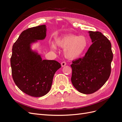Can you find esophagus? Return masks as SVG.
Listing matches in <instances>:
<instances>
[{
  "mask_svg": "<svg viewBox=\"0 0 122 122\" xmlns=\"http://www.w3.org/2000/svg\"><path fill=\"white\" fill-rule=\"evenodd\" d=\"M66 65H67V63L65 61H62L61 63V67H64Z\"/></svg>",
  "mask_w": 122,
  "mask_h": 122,
  "instance_id": "obj_1",
  "label": "esophagus"
}]
</instances>
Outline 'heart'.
<instances>
[{"instance_id":"1","label":"heart","mask_w":122,"mask_h":122,"mask_svg":"<svg viewBox=\"0 0 122 122\" xmlns=\"http://www.w3.org/2000/svg\"><path fill=\"white\" fill-rule=\"evenodd\" d=\"M55 45L57 47L65 48L64 53L65 56L70 60L79 57L86 50L88 46V40L84 36L75 35H67L55 40ZM51 48L56 49L53 44Z\"/></svg>"}]
</instances>
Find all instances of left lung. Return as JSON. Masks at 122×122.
I'll return each mask as SVG.
<instances>
[{"label": "left lung", "mask_w": 122, "mask_h": 122, "mask_svg": "<svg viewBox=\"0 0 122 122\" xmlns=\"http://www.w3.org/2000/svg\"><path fill=\"white\" fill-rule=\"evenodd\" d=\"M93 44L84 56L74 61L71 81L81 93L91 94L99 90L109 78L113 58L112 45L101 32L89 31Z\"/></svg>", "instance_id": "left-lung-1"}]
</instances>
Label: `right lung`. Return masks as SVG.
I'll return each mask as SVG.
<instances>
[{
	"label": "right lung",
	"mask_w": 122,
	"mask_h": 122,
	"mask_svg": "<svg viewBox=\"0 0 122 122\" xmlns=\"http://www.w3.org/2000/svg\"><path fill=\"white\" fill-rule=\"evenodd\" d=\"M46 25L29 28L20 34L12 48V77L19 89L30 96L42 97L49 92L55 73L61 67L56 61L43 60L32 50V43L46 36Z\"/></svg>",
	"instance_id": "obj_1"
}]
</instances>
